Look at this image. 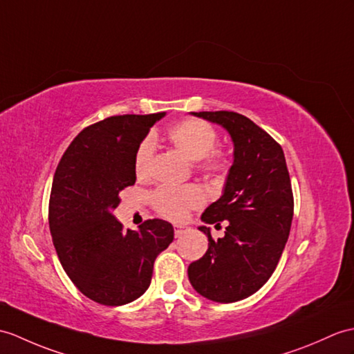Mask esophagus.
Wrapping results in <instances>:
<instances>
[{
  "instance_id": "1",
  "label": "esophagus",
  "mask_w": 354,
  "mask_h": 354,
  "mask_svg": "<svg viewBox=\"0 0 354 354\" xmlns=\"http://www.w3.org/2000/svg\"><path fill=\"white\" fill-rule=\"evenodd\" d=\"M185 231H184V227H179V226H175V236L176 238H179V236H183V234H184Z\"/></svg>"
}]
</instances>
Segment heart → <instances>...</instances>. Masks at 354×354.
<instances>
[{
    "mask_svg": "<svg viewBox=\"0 0 354 354\" xmlns=\"http://www.w3.org/2000/svg\"><path fill=\"white\" fill-rule=\"evenodd\" d=\"M167 137L178 151L188 160L197 161V167L208 174L221 171L227 167L225 153L214 151L217 145V131L208 122L201 119H185L175 123L167 131ZM155 155V140L149 136L140 143L134 158L136 175L143 178L149 175ZM205 202L203 193L196 185H162L152 194V203L162 217L174 221L183 220L187 212L201 207Z\"/></svg>",
    "mask_w": 354,
    "mask_h": 354,
    "instance_id": "heart-1",
    "label": "heart"
}]
</instances>
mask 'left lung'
I'll use <instances>...</instances> for the list:
<instances>
[{
	"mask_svg": "<svg viewBox=\"0 0 354 354\" xmlns=\"http://www.w3.org/2000/svg\"><path fill=\"white\" fill-rule=\"evenodd\" d=\"M194 116L223 127L234 143V162L223 194L205 209L202 221L226 232L217 241L211 229L208 250L188 266L193 288L205 299L234 303L257 292L277 266L288 240L294 199L281 145L249 118L234 111H201Z\"/></svg>",
	"mask_w": 354,
	"mask_h": 354,
	"instance_id": "left-lung-1",
	"label": "left lung"
}]
</instances>
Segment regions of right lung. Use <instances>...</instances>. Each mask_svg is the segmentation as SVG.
Returning a JSON list of instances; mask_svg holds the SVG:
<instances>
[{
	"instance_id": "1",
	"label": "right lung",
	"mask_w": 354,
	"mask_h": 354,
	"mask_svg": "<svg viewBox=\"0 0 354 354\" xmlns=\"http://www.w3.org/2000/svg\"><path fill=\"white\" fill-rule=\"evenodd\" d=\"M166 113L111 116L84 128L57 166L49 231L62 267L86 297L105 306L134 301L149 288L153 262L174 241V226L146 220L122 231L119 193L136 184L140 143Z\"/></svg>"
}]
</instances>
